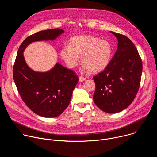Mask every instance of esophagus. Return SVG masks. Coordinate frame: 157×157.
<instances>
[{
  "label": "esophagus",
  "instance_id": "34e87169",
  "mask_svg": "<svg viewBox=\"0 0 157 157\" xmlns=\"http://www.w3.org/2000/svg\"><path fill=\"white\" fill-rule=\"evenodd\" d=\"M84 80H86V78H84L83 76H80L79 77V81L80 82H82V81H83Z\"/></svg>",
  "mask_w": 157,
  "mask_h": 157
}]
</instances>
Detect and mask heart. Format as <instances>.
<instances>
[{
    "instance_id": "obj_1",
    "label": "heart",
    "mask_w": 157,
    "mask_h": 157,
    "mask_svg": "<svg viewBox=\"0 0 157 157\" xmlns=\"http://www.w3.org/2000/svg\"><path fill=\"white\" fill-rule=\"evenodd\" d=\"M60 55L70 68L76 67L81 57L84 68L91 73L103 71L109 64L113 56V47L109 41L92 36L73 37L70 46L64 47Z\"/></svg>"
}]
</instances>
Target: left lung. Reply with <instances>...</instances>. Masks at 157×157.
Returning <instances> with one entry per match:
<instances>
[{
  "label": "left lung",
  "instance_id": "obj_1",
  "mask_svg": "<svg viewBox=\"0 0 157 157\" xmlns=\"http://www.w3.org/2000/svg\"><path fill=\"white\" fill-rule=\"evenodd\" d=\"M110 32L117 38V50L106 68L93 77L96 84L93 100L104 112L117 113L128 107L138 93L142 62L128 37Z\"/></svg>",
  "mask_w": 157,
  "mask_h": 157
}]
</instances>
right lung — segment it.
Segmentation results:
<instances>
[{
    "label": "right lung",
    "instance_id": "obj_1",
    "mask_svg": "<svg viewBox=\"0 0 157 157\" xmlns=\"http://www.w3.org/2000/svg\"><path fill=\"white\" fill-rule=\"evenodd\" d=\"M63 32L61 29L40 31L25 39L17 52L13 68L14 82L22 100L40 116L51 118L62 114L70 102L79 78L59 63L47 72L34 71L26 64L23 52L32 42L53 40Z\"/></svg>",
    "mask_w": 157,
    "mask_h": 157
}]
</instances>
